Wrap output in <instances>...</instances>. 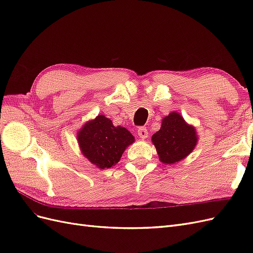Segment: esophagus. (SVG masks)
<instances>
[{
	"label": "esophagus",
	"mask_w": 253,
	"mask_h": 253,
	"mask_svg": "<svg viewBox=\"0 0 253 253\" xmlns=\"http://www.w3.org/2000/svg\"><path fill=\"white\" fill-rule=\"evenodd\" d=\"M137 134H138V136L140 137L141 139H145L149 135L147 128H145V127H139L138 131H137Z\"/></svg>",
	"instance_id": "34e87169"
}]
</instances>
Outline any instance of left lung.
Here are the masks:
<instances>
[{"instance_id":"obj_1","label":"left lung","mask_w":253,"mask_h":253,"mask_svg":"<svg viewBox=\"0 0 253 253\" xmlns=\"http://www.w3.org/2000/svg\"><path fill=\"white\" fill-rule=\"evenodd\" d=\"M159 160L166 165L181 162L193 152L198 142L194 126L189 125L177 112H171L162 120V126L152 136Z\"/></svg>"}]
</instances>
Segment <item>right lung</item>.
<instances>
[{
	"label": "right lung",
	"instance_id": "right-lung-1",
	"mask_svg": "<svg viewBox=\"0 0 253 253\" xmlns=\"http://www.w3.org/2000/svg\"><path fill=\"white\" fill-rule=\"evenodd\" d=\"M76 136L82 155L99 169H109L119 163L126 149L135 141L128 129L115 126L104 115L86 121Z\"/></svg>",
	"mask_w": 253,
	"mask_h": 253
}]
</instances>
